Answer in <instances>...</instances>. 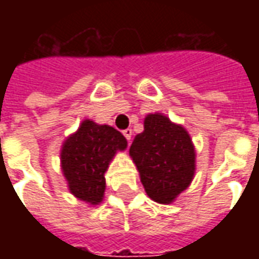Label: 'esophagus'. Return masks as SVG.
Masks as SVG:
<instances>
[{
    "label": "esophagus",
    "instance_id": "obj_1",
    "mask_svg": "<svg viewBox=\"0 0 259 259\" xmlns=\"http://www.w3.org/2000/svg\"><path fill=\"white\" fill-rule=\"evenodd\" d=\"M122 133H123V136L126 137V139H127V140H130V139H132V135H133V130H132V129H124Z\"/></svg>",
    "mask_w": 259,
    "mask_h": 259
}]
</instances>
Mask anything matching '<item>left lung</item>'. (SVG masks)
<instances>
[{
  "label": "left lung",
  "instance_id": "left-lung-1",
  "mask_svg": "<svg viewBox=\"0 0 259 259\" xmlns=\"http://www.w3.org/2000/svg\"><path fill=\"white\" fill-rule=\"evenodd\" d=\"M130 155L146 193L159 204H170L194 176L195 152L190 136L161 113L147 116L144 132L130 146Z\"/></svg>",
  "mask_w": 259,
  "mask_h": 259
}]
</instances>
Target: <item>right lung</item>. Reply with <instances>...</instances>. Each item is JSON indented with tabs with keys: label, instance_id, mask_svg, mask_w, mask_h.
Wrapping results in <instances>:
<instances>
[{
	"label": "right lung",
	"instance_id": "right-lung-1",
	"mask_svg": "<svg viewBox=\"0 0 259 259\" xmlns=\"http://www.w3.org/2000/svg\"><path fill=\"white\" fill-rule=\"evenodd\" d=\"M126 146L127 141L116 129L84 120L61 151L62 172L70 193L93 205L101 202L108 165L116 151Z\"/></svg>",
	"mask_w": 259,
	"mask_h": 259
}]
</instances>
